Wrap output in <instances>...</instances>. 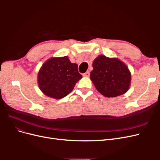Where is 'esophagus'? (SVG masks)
Segmentation results:
<instances>
[{
	"label": "esophagus",
	"mask_w": 160,
	"mask_h": 160,
	"mask_svg": "<svg viewBox=\"0 0 160 160\" xmlns=\"http://www.w3.org/2000/svg\"><path fill=\"white\" fill-rule=\"evenodd\" d=\"M89 74H90L89 71H87L86 72H85V73H83V77H89Z\"/></svg>",
	"instance_id": "obj_1"
}]
</instances>
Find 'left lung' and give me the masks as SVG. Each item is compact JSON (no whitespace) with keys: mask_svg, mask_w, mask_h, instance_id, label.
Instances as JSON below:
<instances>
[{"mask_svg":"<svg viewBox=\"0 0 160 160\" xmlns=\"http://www.w3.org/2000/svg\"><path fill=\"white\" fill-rule=\"evenodd\" d=\"M90 79L96 89L106 98L123 95L130 87L132 75L127 65L118 58L99 55L93 62Z\"/></svg>","mask_w":160,"mask_h":160,"instance_id":"1","label":"left lung"}]
</instances>
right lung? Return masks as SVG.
<instances>
[{
    "mask_svg": "<svg viewBox=\"0 0 160 160\" xmlns=\"http://www.w3.org/2000/svg\"><path fill=\"white\" fill-rule=\"evenodd\" d=\"M78 65L67 56L52 57L42 64L38 72V85L43 94L55 99L67 96L73 89L82 75Z\"/></svg>",
    "mask_w": 160,
    "mask_h": 160,
    "instance_id": "obj_1",
    "label": "right lung"
}]
</instances>
